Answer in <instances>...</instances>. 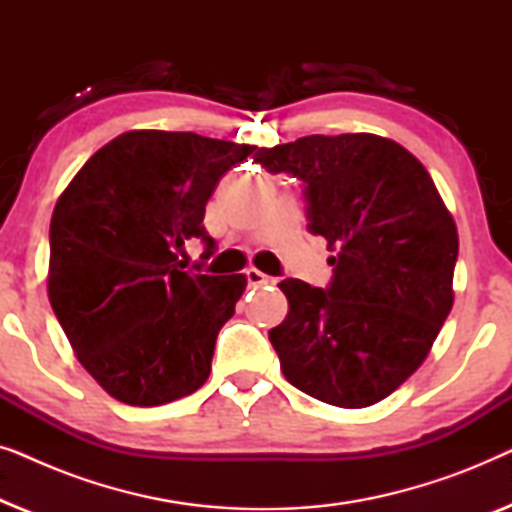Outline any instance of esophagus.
<instances>
[{"mask_svg": "<svg viewBox=\"0 0 512 512\" xmlns=\"http://www.w3.org/2000/svg\"><path fill=\"white\" fill-rule=\"evenodd\" d=\"M244 277H247V284H249V286L275 284V279L268 277V275H263V272H261V270H256V268H249L247 272H244Z\"/></svg>", "mask_w": 512, "mask_h": 512, "instance_id": "1", "label": "esophagus"}]
</instances>
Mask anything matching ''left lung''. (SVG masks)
<instances>
[{
    "label": "left lung",
    "mask_w": 512,
    "mask_h": 512,
    "mask_svg": "<svg viewBox=\"0 0 512 512\" xmlns=\"http://www.w3.org/2000/svg\"><path fill=\"white\" fill-rule=\"evenodd\" d=\"M270 174L303 181L307 230L326 237V289L284 279V321L268 338L293 387L366 408L401 387L452 310L459 237L424 165L391 139L310 135L258 149Z\"/></svg>",
    "instance_id": "obj_1"
}]
</instances>
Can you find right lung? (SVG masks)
Instances as JSON below:
<instances>
[{"mask_svg":"<svg viewBox=\"0 0 512 512\" xmlns=\"http://www.w3.org/2000/svg\"><path fill=\"white\" fill-rule=\"evenodd\" d=\"M256 146L195 132H123L90 156L51 219L48 298L81 366L116 401L151 408L198 391L244 275L184 270L216 251L205 207Z\"/></svg>","mask_w":512,"mask_h":512,"instance_id":"right-lung-1","label":"right lung"}]
</instances>
